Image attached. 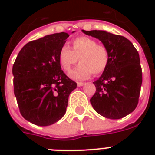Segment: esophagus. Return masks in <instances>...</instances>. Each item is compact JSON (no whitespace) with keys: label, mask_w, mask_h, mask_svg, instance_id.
I'll use <instances>...</instances> for the list:
<instances>
[{"label":"esophagus","mask_w":155,"mask_h":155,"mask_svg":"<svg viewBox=\"0 0 155 155\" xmlns=\"http://www.w3.org/2000/svg\"><path fill=\"white\" fill-rule=\"evenodd\" d=\"M84 84H85V83H84V82H78L77 83L78 87H81V86H83V85H84Z\"/></svg>","instance_id":"obj_1"}]
</instances>
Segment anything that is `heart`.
<instances>
[{"instance_id": "obj_1", "label": "heart", "mask_w": 155, "mask_h": 155, "mask_svg": "<svg viewBox=\"0 0 155 155\" xmlns=\"http://www.w3.org/2000/svg\"><path fill=\"white\" fill-rule=\"evenodd\" d=\"M78 60L80 63L71 72L75 80H85L93 74L101 75L106 70L109 62L108 48L88 37H78L71 42V50L63 46L58 53V62L67 72H69Z\"/></svg>"}]
</instances>
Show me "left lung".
Here are the masks:
<instances>
[{
	"mask_svg": "<svg viewBox=\"0 0 155 155\" xmlns=\"http://www.w3.org/2000/svg\"><path fill=\"white\" fill-rule=\"evenodd\" d=\"M101 41L109 54V62L93 84L96 92L90 102L97 113L109 119H120L137 107L142 83L138 52L126 38L103 30H82Z\"/></svg>",
	"mask_w": 155,
	"mask_h": 155,
	"instance_id": "obj_1",
	"label": "left lung"
}]
</instances>
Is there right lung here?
Wrapping results in <instances>:
<instances>
[{"instance_id":"right-lung-1","label":"right lung","mask_w":155,"mask_h":155,"mask_svg":"<svg viewBox=\"0 0 155 155\" xmlns=\"http://www.w3.org/2000/svg\"><path fill=\"white\" fill-rule=\"evenodd\" d=\"M67 33L47 35L28 42L13 66V92L23 117L47 126L63 117L68 97L77 84L61 70L58 53Z\"/></svg>"}]
</instances>
